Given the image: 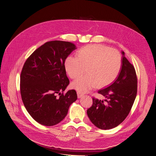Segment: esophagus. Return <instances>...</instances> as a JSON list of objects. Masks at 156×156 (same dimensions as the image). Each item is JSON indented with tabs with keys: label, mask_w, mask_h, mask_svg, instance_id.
<instances>
[{
	"label": "esophagus",
	"mask_w": 156,
	"mask_h": 156,
	"mask_svg": "<svg viewBox=\"0 0 156 156\" xmlns=\"http://www.w3.org/2000/svg\"><path fill=\"white\" fill-rule=\"evenodd\" d=\"M77 95H78V98H81V97L83 96V94L82 93H81V92H79V91L77 92Z\"/></svg>",
	"instance_id": "esophagus-1"
}]
</instances>
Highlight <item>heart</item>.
<instances>
[{"label": "heart", "instance_id": "obj_1", "mask_svg": "<svg viewBox=\"0 0 156 156\" xmlns=\"http://www.w3.org/2000/svg\"><path fill=\"white\" fill-rule=\"evenodd\" d=\"M65 70L72 79L87 73L72 83L78 91L85 93L98 86H107L118 77L122 68V57L115 49L90 44L81 48L76 57L69 56L65 61Z\"/></svg>", "mask_w": 156, "mask_h": 156}]
</instances>
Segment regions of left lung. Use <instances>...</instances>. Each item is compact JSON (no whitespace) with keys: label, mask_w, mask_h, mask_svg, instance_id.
I'll list each match as a JSON object with an SVG mask.
<instances>
[{"label":"left lung","mask_w":156,"mask_h":156,"mask_svg":"<svg viewBox=\"0 0 156 156\" xmlns=\"http://www.w3.org/2000/svg\"><path fill=\"white\" fill-rule=\"evenodd\" d=\"M122 68L117 78L98 93L104 101L93 98L92 106L87 110L91 122L102 129H112L120 125L128 116L137 94V76L134 66L122 52Z\"/></svg>","instance_id":"8db88e82"}]
</instances>
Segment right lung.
Segmentation results:
<instances>
[{"label": "right lung", "mask_w": 156, "mask_h": 156, "mask_svg": "<svg viewBox=\"0 0 156 156\" xmlns=\"http://www.w3.org/2000/svg\"><path fill=\"white\" fill-rule=\"evenodd\" d=\"M76 49L70 42L49 41L34 51L23 66L21 99L30 115L42 125L53 126L60 122L77 99L74 90L63 93L70 83L65 61Z\"/></svg>", "instance_id": "right-lung-1"}]
</instances>
